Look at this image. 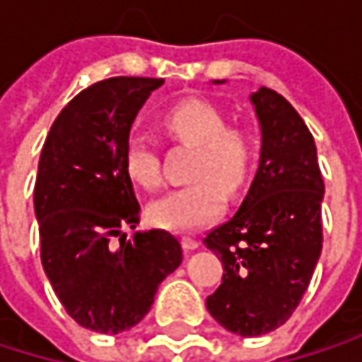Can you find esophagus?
Segmentation results:
<instances>
[{"label":"esophagus","mask_w":362,"mask_h":362,"mask_svg":"<svg viewBox=\"0 0 362 362\" xmlns=\"http://www.w3.org/2000/svg\"><path fill=\"white\" fill-rule=\"evenodd\" d=\"M182 247H184L186 252H192V250L199 247V241H197L194 237H182Z\"/></svg>","instance_id":"34e87169"}]
</instances>
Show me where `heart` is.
<instances>
[{"label":"heart","mask_w":362,"mask_h":362,"mask_svg":"<svg viewBox=\"0 0 362 362\" xmlns=\"http://www.w3.org/2000/svg\"><path fill=\"white\" fill-rule=\"evenodd\" d=\"M163 127L174 138L197 146L190 168L194 182L174 188L148 205L153 224L184 233L201 228L226 209V192L237 194L252 180L255 140L243 127H226V115L207 100H180L163 112ZM123 168L142 188L161 184V163L155 142L144 134H129L123 144Z\"/></svg>","instance_id":"1"}]
</instances>
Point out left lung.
Here are the masks:
<instances>
[{
    "mask_svg": "<svg viewBox=\"0 0 362 362\" xmlns=\"http://www.w3.org/2000/svg\"><path fill=\"white\" fill-rule=\"evenodd\" d=\"M250 100L262 132L255 178L239 211L203 239L224 266L207 310L241 337L274 331L298 308L323 250L325 194L315 138L298 110L268 88Z\"/></svg>",
    "mask_w": 362,
    "mask_h": 362,
    "instance_id": "1",
    "label": "left lung"
}]
</instances>
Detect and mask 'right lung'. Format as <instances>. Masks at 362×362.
<instances>
[{
	"mask_svg": "<svg viewBox=\"0 0 362 362\" xmlns=\"http://www.w3.org/2000/svg\"><path fill=\"white\" fill-rule=\"evenodd\" d=\"M159 86L163 79L110 77L86 88L60 110L39 157L33 203L43 270L69 317L98 333L138 325L182 262L178 239L165 230L129 241L123 233L140 222L123 144Z\"/></svg>",
	"mask_w": 362,
	"mask_h": 362,
	"instance_id": "obj_1",
	"label": "right lung"
}]
</instances>
